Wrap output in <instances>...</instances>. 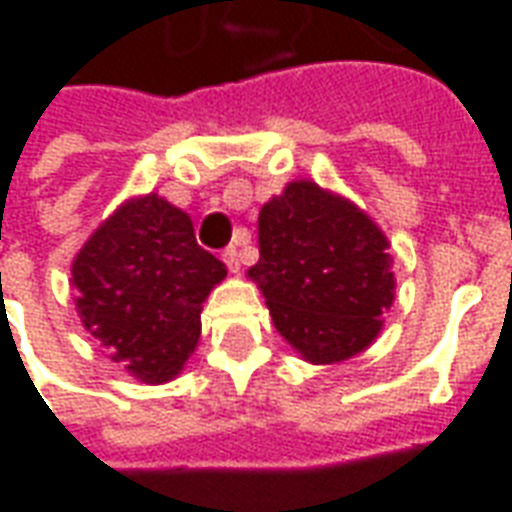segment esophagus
<instances>
[{"mask_svg": "<svg viewBox=\"0 0 512 512\" xmlns=\"http://www.w3.org/2000/svg\"><path fill=\"white\" fill-rule=\"evenodd\" d=\"M222 257H224V263H227V268H230L233 274H238V271H241V255H238V249H235V246H227Z\"/></svg>", "mask_w": 512, "mask_h": 512, "instance_id": "obj_1", "label": "esophagus"}]
</instances>
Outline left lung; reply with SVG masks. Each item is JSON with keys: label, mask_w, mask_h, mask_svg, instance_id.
<instances>
[{"label": "left lung", "mask_w": 512, "mask_h": 512, "mask_svg": "<svg viewBox=\"0 0 512 512\" xmlns=\"http://www.w3.org/2000/svg\"><path fill=\"white\" fill-rule=\"evenodd\" d=\"M260 260L246 274L277 332L312 365L362 354L395 299L389 241L354 202L293 180L260 208Z\"/></svg>", "instance_id": "8db88e82"}]
</instances>
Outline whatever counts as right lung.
I'll list each match as a JSON object with an SVG mask.
<instances>
[{
  "label": "right lung",
  "mask_w": 512,
  "mask_h": 512,
  "mask_svg": "<svg viewBox=\"0 0 512 512\" xmlns=\"http://www.w3.org/2000/svg\"><path fill=\"white\" fill-rule=\"evenodd\" d=\"M71 274L84 329L131 376L164 384L197 348L202 301L227 268L197 244L189 213L145 194L87 238Z\"/></svg>",
  "instance_id": "1"
}]
</instances>
